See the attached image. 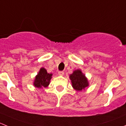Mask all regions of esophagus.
Masks as SVG:
<instances>
[{
    "mask_svg": "<svg viewBox=\"0 0 126 126\" xmlns=\"http://www.w3.org/2000/svg\"><path fill=\"white\" fill-rule=\"evenodd\" d=\"M58 74L59 75H64V72L63 71H59L58 72Z\"/></svg>",
    "mask_w": 126,
    "mask_h": 126,
    "instance_id": "obj_1",
    "label": "esophagus"
}]
</instances>
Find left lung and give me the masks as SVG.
<instances>
[{"label":"left lung","instance_id":"obj_1","mask_svg":"<svg viewBox=\"0 0 126 126\" xmlns=\"http://www.w3.org/2000/svg\"><path fill=\"white\" fill-rule=\"evenodd\" d=\"M72 87L77 91H82L89 85L85 75L80 70H75L69 76Z\"/></svg>","mask_w":126,"mask_h":126}]
</instances>
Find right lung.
Instances as JSON below:
<instances>
[{
    "label": "right lung",
    "mask_w": 126,
    "mask_h": 126,
    "mask_svg": "<svg viewBox=\"0 0 126 126\" xmlns=\"http://www.w3.org/2000/svg\"><path fill=\"white\" fill-rule=\"evenodd\" d=\"M52 75V74H48L44 68H41L38 75L35 77L33 85L38 88L47 87L49 85Z\"/></svg>",
    "instance_id": "1"
}]
</instances>
